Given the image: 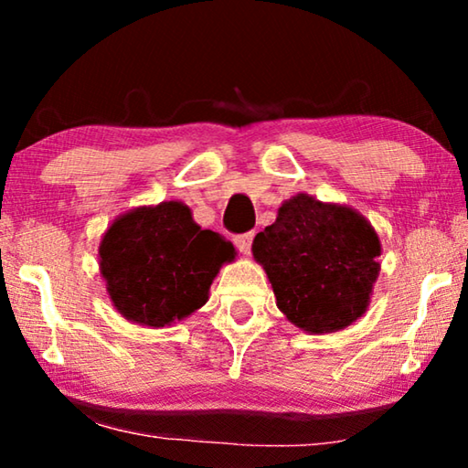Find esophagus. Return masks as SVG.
Listing matches in <instances>:
<instances>
[{
    "mask_svg": "<svg viewBox=\"0 0 468 468\" xmlns=\"http://www.w3.org/2000/svg\"><path fill=\"white\" fill-rule=\"evenodd\" d=\"M235 245H237V250H239L243 256H250V251H251V241H253V233H243V235H237L235 237Z\"/></svg>",
    "mask_w": 468,
    "mask_h": 468,
    "instance_id": "esophagus-1",
    "label": "esophagus"
}]
</instances>
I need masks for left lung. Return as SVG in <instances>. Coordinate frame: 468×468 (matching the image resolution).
<instances>
[{"instance_id": "8db88e82", "label": "left lung", "mask_w": 468, "mask_h": 468, "mask_svg": "<svg viewBox=\"0 0 468 468\" xmlns=\"http://www.w3.org/2000/svg\"><path fill=\"white\" fill-rule=\"evenodd\" d=\"M251 253L287 320L307 335H328L367 312L382 243L351 206L301 192L281 204L274 223L253 239Z\"/></svg>"}]
</instances>
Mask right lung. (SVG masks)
Returning a JSON list of instances; mask_svg holds the SVG:
<instances>
[{
    "instance_id": "add662e5",
    "label": "right lung",
    "mask_w": 468,
    "mask_h": 468,
    "mask_svg": "<svg viewBox=\"0 0 468 468\" xmlns=\"http://www.w3.org/2000/svg\"><path fill=\"white\" fill-rule=\"evenodd\" d=\"M231 241L202 229L189 206L167 200L117 217L99 243V271L111 303L132 324L165 328L208 301Z\"/></svg>"
}]
</instances>
